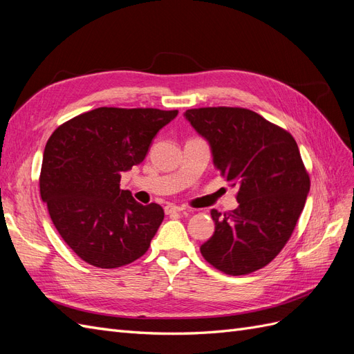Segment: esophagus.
Wrapping results in <instances>:
<instances>
[{"mask_svg":"<svg viewBox=\"0 0 354 354\" xmlns=\"http://www.w3.org/2000/svg\"><path fill=\"white\" fill-rule=\"evenodd\" d=\"M184 207L183 206H176V205H167L165 207V212L166 214H175V212H183Z\"/></svg>","mask_w":354,"mask_h":354,"instance_id":"obj_1","label":"esophagus"}]
</instances>
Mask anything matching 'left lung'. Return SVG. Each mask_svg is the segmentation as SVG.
I'll return each mask as SVG.
<instances>
[{
	"label": "left lung",
	"mask_w": 354,
	"mask_h": 354,
	"mask_svg": "<svg viewBox=\"0 0 354 354\" xmlns=\"http://www.w3.org/2000/svg\"><path fill=\"white\" fill-rule=\"evenodd\" d=\"M185 118L209 140L225 183L238 187L236 209L211 211L215 232L202 256L227 275L252 274L279 254L304 211L311 180L297 143L250 109H188Z\"/></svg>",
	"instance_id": "1"
}]
</instances>
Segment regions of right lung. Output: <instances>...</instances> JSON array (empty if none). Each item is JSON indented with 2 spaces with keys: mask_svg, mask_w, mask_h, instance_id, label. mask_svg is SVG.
<instances>
[{
  "mask_svg": "<svg viewBox=\"0 0 354 354\" xmlns=\"http://www.w3.org/2000/svg\"><path fill=\"white\" fill-rule=\"evenodd\" d=\"M178 111L98 107L50 134L39 178L40 196L67 245L88 265L115 269L148 251L165 218L120 188L122 171L143 161L152 139Z\"/></svg>",
  "mask_w": 354,
  "mask_h": 354,
  "instance_id": "add662e5",
  "label": "right lung"
}]
</instances>
